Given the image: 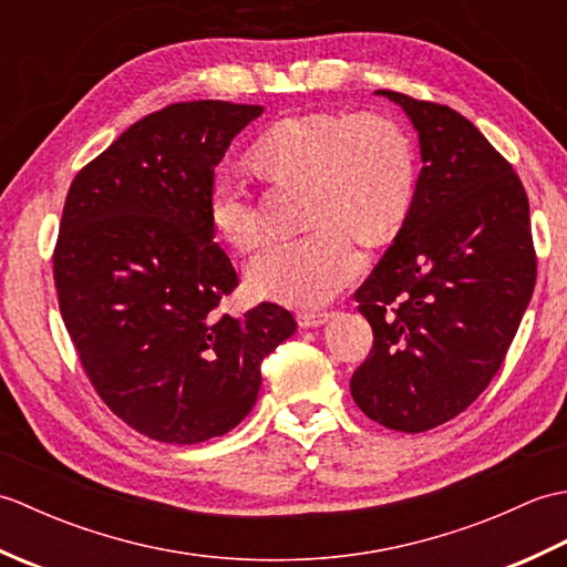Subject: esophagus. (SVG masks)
Masks as SVG:
<instances>
[{
	"instance_id": "esophagus-1",
	"label": "esophagus",
	"mask_w": 567,
	"mask_h": 567,
	"mask_svg": "<svg viewBox=\"0 0 567 567\" xmlns=\"http://www.w3.org/2000/svg\"><path fill=\"white\" fill-rule=\"evenodd\" d=\"M299 319V327L311 329V327H321V323H327L331 319V311L327 309H302L297 315Z\"/></svg>"
}]
</instances>
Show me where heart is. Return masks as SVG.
Returning a JSON list of instances; mask_svg holds the SVG:
<instances>
[{
	"mask_svg": "<svg viewBox=\"0 0 567 567\" xmlns=\"http://www.w3.org/2000/svg\"><path fill=\"white\" fill-rule=\"evenodd\" d=\"M248 163L270 183H305L307 234L268 240L248 262L252 290L321 305L360 272L344 234L378 240L414 202L416 163L404 126L375 112H307L277 118L250 143ZM209 221L234 248L260 240V216L244 179L219 171L209 183Z\"/></svg>",
	"mask_w": 567,
	"mask_h": 567,
	"instance_id": "heart-1",
	"label": "heart"
}]
</instances>
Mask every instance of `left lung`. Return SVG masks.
<instances>
[{
    "mask_svg": "<svg viewBox=\"0 0 567 567\" xmlns=\"http://www.w3.org/2000/svg\"><path fill=\"white\" fill-rule=\"evenodd\" d=\"M380 94L412 118L424 167L400 234L355 292L372 348L351 394L378 424L421 433L465 412L497 375L532 302L536 248L522 179L473 122Z\"/></svg>",
    "mask_w": 567,
    "mask_h": 567,
    "instance_id": "1",
    "label": "left lung"
}]
</instances>
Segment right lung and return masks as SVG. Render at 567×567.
<instances>
[{
	"label": "right lung",
	"instance_id": "right-lung-1",
	"mask_svg": "<svg viewBox=\"0 0 567 567\" xmlns=\"http://www.w3.org/2000/svg\"><path fill=\"white\" fill-rule=\"evenodd\" d=\"M260 104L177 102L143 116L72 179L53 248L58 307L84 375L143 436L202 443L256 404L260 363L297 329L260 302L219 311L238 272L207 195Z\"/></svg>",
	"mask_w": 567,
	"mask_h": 567
}]
</instances>
